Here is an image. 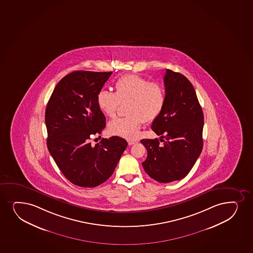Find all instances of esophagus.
<instances>
[{
  "mask_svg": "<svg viewBox=\"0 0 253 253\" xmlns=\"http://www.w3.org/2000/svg\"><path fill=\"white\" fill-rule=\"evenodd\" d=\"M137 142H138V141H137V140H128V145H129V146H132V145H134V144H136Z\"/></svg>",
  "mask_w": 253,
  "mask_h": 253,
  "instance_id": "34e87169",
  "label": "esophagus"
}]
</instances>
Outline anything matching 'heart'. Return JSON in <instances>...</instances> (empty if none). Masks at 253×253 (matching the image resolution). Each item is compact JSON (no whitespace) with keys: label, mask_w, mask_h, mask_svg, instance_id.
I'll return each instance as SVG.
<instances>
[{"label":"heart","mask_w":253,"mask_h":253,"mask_svg":"<svg viewBox=\"0 0 253 253\" xmlns=\"http://www.w3.org/2000/svg\"><path fill=\"white\" fill-rule=\"evenodd\" d=\"M115 93L101 90L96 101L99 109L109 118L116 116L120 104H127L128 116L114 119L108 124L110 134L134 139L140 133L143 123L152 122L160 115L166 102L164 86L150 82L140 75H128L116 81Z\"/></svg>","instance_id":"1"}]
</instances>
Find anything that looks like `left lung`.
<instances>
[{
	"instance_id": "8db88e82",
	"label": "left lung",
	"mask_w": 253,
	"mask_h": 253,
	"mask_svg": "<svg viewBox=\"0 0 253 253\" xmlns=\"http://www.w3.org/2000/svg\"><path fill=\"white\" fill-rule=\"evenodd\" d=\"M166 102L152 122L158 139L140 140L147 150L143 168L160 183L187 175L202 153L204 116L192 84L184 75L167 69L164 76Z\"/></svg>"
}]
</instances>
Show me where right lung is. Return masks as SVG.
<instances>
[{
  "label": "right lung",
  "mask_w": 253,
  "mask_h": 253,
  "mask_svg": "<svg viewBox=\"0 0 253 253\" xmlns=\"http://www.w3.org/2000/svg\"><path fill=\"white\" fill-rule=\"evenodd\" d=\"M112 74L72 72L56 85L45 109L48 151L63 175L81 187H95L110 178L128 146L119 136L90 142L106 127L96 97Z\"/></svg>",
  "instance_id": "add662e5"
}]
</instances>
